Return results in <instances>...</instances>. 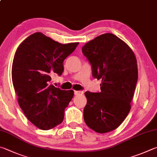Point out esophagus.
Wrapping results in <instances>:
<instances>
[{
    "mask_svg": "<svg viewBox=\"0 0 157 157\" xmlns=\"http://www.w3.org/2000/svg\"><path fill=\"white\" fill-rule=\"evenodd\" d=\"M74 94H75V95H83L84 92L82 90H75L74 91Z\"/></svg>",
    "mask_w": 157,
    "mask_h": 157,
    "instance_id": "esophagus-1",
    "label": "esophagus"
}]
</instances>
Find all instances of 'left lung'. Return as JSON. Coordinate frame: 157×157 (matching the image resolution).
Wrapping results in <instances>:
<instances>
[{"label":"left lung","mask_w":157,"mask_h":157,"mask_svg":"<svg viewBox=\"0 0 157 157\" xmlns=\"http://www.w3.org/2000/svg\"><path fill=\"white\" fill-rule=\"evenodd\" d=\"M82 53L92 65L94 78L102 81L101 92L85 93L84 121L96 132H110L130 110L138 79L135 55L126 42L108 33L85 44Z\"/></svg>","instance_id":"obj_1"}]
</instances>
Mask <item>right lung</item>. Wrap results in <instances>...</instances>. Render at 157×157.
Instances as JSON below:
<instances>
[{
    "mask_svg": "<svg viewBox=\"0 0 157 157\" xmlns=\"http://www.w3.org/2000/svg\"><path fill=\"white\" fill-rule=\"evenodd\" d=\"M78 44H61L36 32L16 51L11 69L14 90L25 116L40 129H52L63 121L74 91L50 84L51 77L62 75L64 60Z\"/></svg>",
    "mask_w": 157,
    "mask_h": 157,
    "instance_id": "obj_1",
    "label": "right lung"
}]
</instances>
